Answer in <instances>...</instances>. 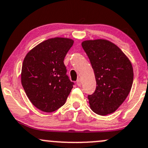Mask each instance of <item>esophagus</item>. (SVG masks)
Segmentation results:
<instances>
[{
	"instance_id": "obj_1",
	"label": "esophagus",
	"mask_w": 148,
	"mask_h": 148,
	"mask_svg": "<svg viewBox=\"0 0 148 148\" xmlns=\"http://www.w3.org/2000/svg\"><path fill=\"white\" fill-rule=\"evenodd\" d=\"M77 84L79 86H80L81 85H82V80H81V79H79L77 81Z\"/></svg>"
}]
</instances>
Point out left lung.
Listing matches in <instances>:
<instances>
[{"instance_id":"8db88e82","label":"left lung","mask_w":148,"mask_h":148,"mask_svg":"<svg viewBox=\"0 0 148 148\" xmlns=\"http://www.w3.org/2000/svg\"><path fill=\"white\" fill-rule=\"evenodd\" d=\"M82 45L91 62L96 82L94 93L88 95L90 108L101 116L113 113L131 89V62L119 47L108 40H86Z\"/></svg>"}]
</instances>
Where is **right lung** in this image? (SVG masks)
Instances as JSON below:
<instances>
[{"label":"right lung","instance_id":"1","mask_svg":"<svg viewBox=\"0 0 148 148\" xmlns=\"http://www.w3.org/2000/svg\"><path fill=\"white\" fill-rule=\"evenodd\" d=\"M74 40L54 37L37 45L26 54L21 83L31 103L42 111L50 113L62 106L74 82L66 75L64 60Z\"/></svg>","mask_w":148,"mask_h":148}]
</instances>
